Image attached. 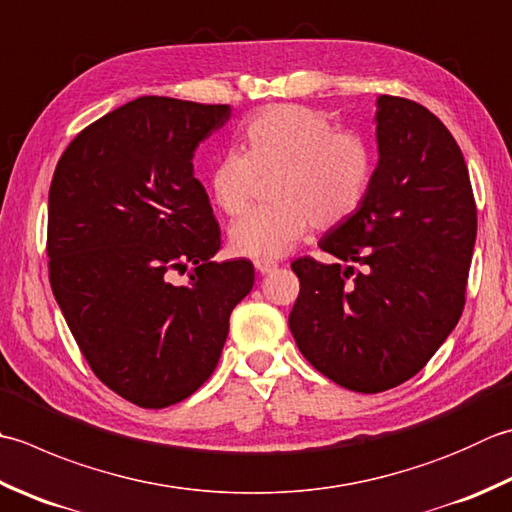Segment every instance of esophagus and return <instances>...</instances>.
Listing matches in <instances>:
<instances>
[{
	"mask_svg": "<svg viewBox=\"0 0 512 512\" xmlns=\"http://www.w3.org/2000/svg\"><path fill=\"white\" fill-rule=\"evenodd\" d=\"M255 268H257L262 275H268V273H273V270L277 268V264H275V262H268V259H257Z\"/></svg>",
	"mask_w": 512,
	"mask_h": 512,
	"instance_id": "esophagus-1",
	"label": "esophagus"
}]
</instances>
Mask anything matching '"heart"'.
Segmentation results:
<instances>
[{"mask_svg":"<svg viewBox=\"0 0 512 512\" xmlns=\"http://www.w3.org/2000/svg\"><path fill=\"white\" fill-rule=\"evenodd\" d=\"M242 153H226L208 173L217 208L239 217L253 204L259 182H270L268 208L230 228L237 255L270 259L290 253L310 228H333L368 195L375 153L364 135L337 130L322 110L277 104L239 130Z\"/></svg>","mask_w":512,"mask_h":512,"instance_id":"b5f03b06","label":"heart"}]
</instances>
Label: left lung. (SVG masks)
<instances>
[{
	"instance_id": "8db88e82",
	"label": "left lung",
	"mask_w": 512,
	"mask_h": 512,
	"mask_svg": "<svg viewBox=\"0 0 512 512\" xmlns=\"http://www.w3.org/2000/svg\"><path fill=\"white\" fill-rule=\"evenodd\" d=\"M379 162L368 195L319 239L337 257H299L288 326L319 373L355 393L417 375L453 333L477 237L468 168L422 104L377 97Z\"/></svg>"
}]
</instances>
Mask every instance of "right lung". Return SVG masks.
<instances>
[{
    "mask_svg": "<svg viewBox=\"0 0 512 512\" xmlns=\"http://www.w3.org/2000/svg\"><path fill=\"white\" fill-rule=\"evenodd\" d=\"M228 104L137 97L86 126L48 190V277L90 370L119 397L166 408L213 375L228 319L255 284L213 262L219 224L193 175Z\"/></svg>",
    "mask_w": 512,
    "mask_h": 512,
    "instance_id": "1",
    "label": "right lung"
}]
</instances>
